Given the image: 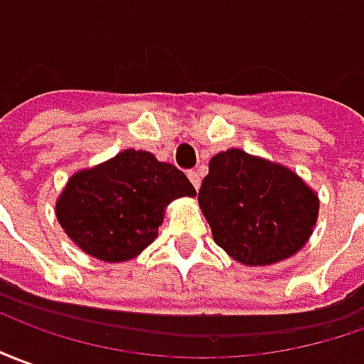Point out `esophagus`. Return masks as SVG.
<instances>
[{
    "label": "esophagus",
    "instance_id": "obj_1",
    "mask_svg": "<svg viewBox=\"0 0 364 364\" xmlns=\"http://www.w3.org/2000/svg\"><path fill=\"white\" fill-rule=\"evenodd\" d=\"M188 178H190V182L194 184V188H200V182H202V176H200V172L198 170H188Z\"/></svg>",
    "mask_w": 364,
    "mask_h": 364
}]
</instances>
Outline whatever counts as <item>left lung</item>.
Listing matches in <instances>:
<instances>
[{
  "label": "left lung",
  "mask_w": 364,
  "mask_h": 364,
  "mask_svg": "<svg viewBox=\"0 0 364 364\" xmlns=\"http://www.w3.org/2000/svg\"><path fill=\"white\" fill-rule=\"evenodd\" d=\"M198 202L214 242L235 262L269 265L299 252L319 200L289 168L230 149L210 160Z\"/></svg>",
  "instance_id": "left-lung-1"
}]
</instances>
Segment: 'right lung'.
I'll use <instances>...</instances> for the list:
<instances>
[{"instance_id":"1","label":"right lung","mask_w":364,"mask_h":364,"mask_svg":"<svg viewBox=\"0 0 364 364\" xmlns=\"http://www.w3.org/2000/svg\"><path fill=\"white\" fill-rule=\"evenodd\" d=\"M194 194L182 170L129 149L77 172L57 200V220L82 252L102 262H127L154 242L164 208Z\"/></svg>"}]
</instances>
